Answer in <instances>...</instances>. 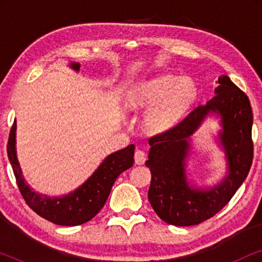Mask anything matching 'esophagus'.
Returning <instances> with one entry per match:
<instances>
[{
	"mask_svg": "<svg viewBox=\"0 0 262 262\" xmlns=\"http://www.w3.org/2000/svg\"><path fill=\"white\" fill-rule=\"evenodd\" d=\"M146 155L143 150H136L135 151V162L136 164H144Z\"/></svg>",
	"mask_w": 262,
	"mask_h": 262,
	"instance_id": "34e87169",
	"label": "esophagus"
}]
</instances>
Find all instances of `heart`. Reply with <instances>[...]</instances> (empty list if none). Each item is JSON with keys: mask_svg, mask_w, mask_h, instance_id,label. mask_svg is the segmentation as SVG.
<instances>
[{"mask_svg": "<svg viewBox=\"0 0 262 262\" xmlns=\"http://www.w3.org/2000/svg\"><path fill=\"white\" fill-rule=\"evenodd\" d=\"M198 96L195 82L189 77L159 75L136 83L128 93V103L134 108L149 107L144 125L150 132L161 134L174 127Z\"/></svg>", "mask_w": 262, "mask_h": 262, "instance_id": "1", "label": "heart"}]
</instances>
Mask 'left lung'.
Instances as JSON below:
<instances>
[{
  "label": "left lung",
  "instance_id": "8db88e82",
  "mask_svg": "<svg viewBox=\"0 0 262 262\" xmlns=\"http://www.w3.org/2000/svg\"><path fill=\"white\" fill-rule=\"evenodd\" d=\"M220 85L206 105L195 107L177 126L149 139L145 164L151 171L149 202L161 220L177 227L195 225L213 217L234 196L246 180L253 162V112L248 96L227 75L218 77ZM211 113L221 117L219 134L228 171L218 185L209 189L188 184L185 163L189 138Z\"/></svg>",
  "mask_w": 262,
  "mask_h": 262
}]
</instances>
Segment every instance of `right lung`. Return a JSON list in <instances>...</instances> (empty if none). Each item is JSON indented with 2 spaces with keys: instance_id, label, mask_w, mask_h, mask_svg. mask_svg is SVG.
I'll list each match as a JSON object with an SVG mask.
<instances>
[{
  "instance_id": "1",
  "label": "right lung",
  "mask_w": 262,
  "mask_h": 262,
  "mask_svg": "<svg viewBox=\"0 0 262 262\" xmlns=\"http://www.w3.org/2000/svg\"><path fill=\"white\" fill-rule=\"evenodd\" d=\"M70 68L80 70V63H70ZM16 121H14L8 138L7 154L15 175L17 187L27 205L53 224L75 227L87 223L95 217L105 205L111 189L117 178L134 166L135 145L130 144L125 149L111 154L102 161L91 178L80 187L63 196H48L35 193L25 182L15 149Z\"/></svg>"
}]
</instances>
